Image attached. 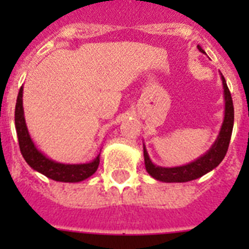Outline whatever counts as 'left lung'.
I'll list each match as a JSON object with an SVG mask.
<instances>
[{"instance_id":"obj_1","label":"left lung","mask_w":249,"mask_h":249,"mask_svg":"<svg viewBox=\"0 0 249 249\" xmlns=\"http://www.w3.org/2000/svg\"><path fill=\"white\" fill-rule=\"evenodd\" d=\"M198 50L203 52L202 48L198 47ZM222 83H223L224 100H226V113H224V121L223 124H222L221 132H219V136L212 146V148L207 152L206 155L202 156L201 158H198L192 163L182 167H173V168H163V167L155 166L149 160L148 153L144 148V164H146L147 172L152 177L162 182H188L196 179V178L202 177L203 175L212 171L213 168H215L223 160L224 156L228 151V146H230L231 136H232L233 122H234V108H233L232 96H231V92L228 89V86L223 76H222Z\"/></svg>"}]
</instances>
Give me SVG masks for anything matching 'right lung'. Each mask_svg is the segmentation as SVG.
Segmentation results:
<instances>
[{"mask_svg":"<svg viewBox=\"0 0 249 249\" xmlns=\"http://www.w3.org/2000/svg\"><path fill=\"white\" fill-rule=\"evenodd\" d=\"M22 87L17 96L16 109H15V126H16L17 137H18L19 151L25 160L35 171L42 173L46 177L58 182H81L89 176L93 175L100 164V155L93 162L85 164H63L56 163L48 160L38 149L35 147L28 135L27 127L23 117V107H22Z\"/></svg>","mask_w":249,"mask_h":249,"instance_id":"add662e5","label":"right lung"}]
</instances>
